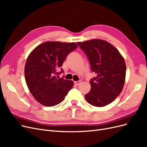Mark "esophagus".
<instances>
[{
  "instance_id": "1",
  "label": "esophagus",
  "mask_w": 147,
  "mask_h": 147,
  "mask_svg": "<svg viewBox=\"0 0 147 147\" xmlns=\"http://www.w3.org/2000/svg\"><path fill=\"white\" fill-rule=\"evenodd\" d=\"M81 83H82V81H81V80H79V81H77V82H75V84H76L77 86H78L79 84H80Z\"/></svg>"
}]
</instances>
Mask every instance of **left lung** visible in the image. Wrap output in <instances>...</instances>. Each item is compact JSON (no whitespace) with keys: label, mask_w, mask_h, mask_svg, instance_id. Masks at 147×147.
Listing matches in <instances>:
<instances>
[{"label":"left lung","mask_w":147,"mask_h":147,"mask_svg":"<svg viewBox=\"0 0 147 147\" xmlns=\"http://www.w3.org/2000/svg\"><path fill=\"white\" fill-rule=\"evenodd\" d=\"M77 43L87 56L91 70L97 74L90 82L91 90L85 95L86 101L99 107L110 104L121 92L125 82L123 57L112 44L102 40Z\"/></svg>","instance_id":"left-lung-1"}]
</instances>
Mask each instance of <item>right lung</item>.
<instances>
[{
    "label": "right lung",
    "instance_id": "right-lung-1",
    "mask_svg": "<svg viewBox=\"0 0 147 147\" xmlns=\"http://www.w3.org/2000/svg\"><path fill=\"white\" fill-rule=\"evenodd\" d=\"M77 44L46 42L35 48L26 60L24 76L29 91L39 103L55 106L63 101L74 86V82L57 78L63 72V62ZM61 69V72H58Z\"/></svg>",
    "mask_w": 147,
    "mask_h": 147
}]
</instances>
